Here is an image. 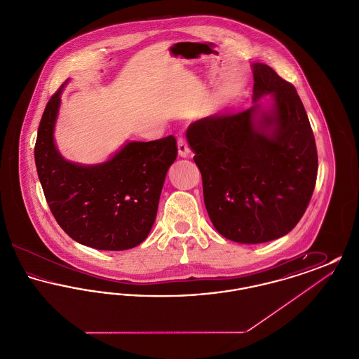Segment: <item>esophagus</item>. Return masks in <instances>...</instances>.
Segmentation results:
<instances>
[{"instance_id":"34e87169","label":"esophagus","mask_w":359,"mask_h":359,"mask_svg":"<svg viewBox=\"0 0 359 359\" xmlns=\"http://www.w3.org/2000/svg\"><path fill=\"white\" fill-rule=\"evenodd\" d=\"M177 151H179V154L182 157H187L189 152H191L186 137L180 136L177 138Z\"/></svg>"}]
</instances>
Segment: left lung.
I'll use <instances>...</instances> for the list:
<instances>
[{
  "label": "left lung",
  "instance_id": "left-lung-1",
  "mask_svg": "<svg viewBox=\"0 0 359 359\" xmlns=\"http://www.w3.org/2000/svg\"><path fill=\"white\" fill-rule=\"evenodd\" d=\"M253 100L271 94L274 101L259 126L256 103L196 121L187 130L208 217L221 236L239 243L288 234L307 210L318 175L315 137L294 86L262 63L253 65Z\"/></svg>",
  "mask_w": 359,
  "mask_h": 359
}]
</instances>
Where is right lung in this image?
I'll use <instances>...</instances> for the list:
<instances>
[{
    "instance_id": "add662e5",
    "label": "right lung",
    "mask_w": 359,
    "mask_h": 359,
    "mask_svg": "<svg viewBox=\"0 0 359 359\" xmlns=\"http://www.w3.org/2000/svg\"><path fill=\"white\" fill-rule=\"evenodd\" d=\"M62 87L47 103L34 144L46 201L71 238L98 250L140 245L154 226L165 175L177 156L176 138L129 142L109 161L83 167L55 148L53 125Z\"/></svg>"
}]
</instances>
